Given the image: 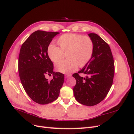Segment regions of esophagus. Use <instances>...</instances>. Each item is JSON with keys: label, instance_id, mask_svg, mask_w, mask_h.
<instances>
[{"label": "esophagus", "instance_id": "1", "mask_svg": "<svg viewBox=\"0 0 134 134\" xmlns=\"http://www.w3.org/2000/svg\"><path fill=\"white\" fill-rule=\"evenodd\" d=\"M65 76L66 78H69V77H70L71 76V75L70 74H66L65 75Z\"/></svg>", "mask_w": 134, "mask_h": 134}]
</instances>
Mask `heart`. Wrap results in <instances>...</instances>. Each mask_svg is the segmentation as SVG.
I'll use <instances>...</instances> for the list:
<instances>
[{
  "mask_svg": "<svg viewBox=\"0 0 134 134\" xmlns=\"http://www.w3.org/2000/svg\"><path fill=\"white\" fill-rule=\"evenodd\" d=\"M58 42L60 48L53 43L47 47V55L52 62L62 59L66 53V60H60L55 64L58 71L69 74L76 70L78 66L83 67L90 62L94 50L92 39L81 35L67 34L61 36Z\"/></svg>",
  "mask_w": 134,
  "mask_h": 134,
  "instance_id": "b5f03b06",
  "label": "heart"
}]
</instances>
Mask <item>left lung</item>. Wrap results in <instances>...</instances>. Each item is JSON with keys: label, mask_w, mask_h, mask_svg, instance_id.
<instances>
[{"label": "left lung", "mask_w": 134, "mask_h": 134, "mask_svg": "<svg viewBox=\"0 0 134 134\" xmlns=\"http://www.w3.org/2000/svg\"><path fill=\"white\" fill-rule=\"evenodd\" d=\"M94 50L91 59L78 73L72 76L76 83L73 88L76 100L85 106H93L102 101L111 88L115 73V64L108 44L96 34H89Z\"/></svg>", "instance_id": "obj_1"}]
</instances>
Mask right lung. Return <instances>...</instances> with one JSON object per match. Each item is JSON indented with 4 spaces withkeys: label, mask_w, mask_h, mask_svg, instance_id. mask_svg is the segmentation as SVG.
<instances>
[{
    "label": "right lung",
    "mask_w": 134,
    "mask_h": 134,
    "mask_svg": "<svg viewBox=\"0 0 134 134\" xmlns=\"http://www.w3.org/2000/svg\"><path fill=\"white\" fill-rule=\"evenodd\" d=\"M59 32L36 31L21 47L18 58L19 78L24 90L34 102L40 104L52 102L58 98L64 75L53 71L54 65L47 55V47ZM52 74L48 81L46 75Z\"/></svg>",
    "instance_id": "obj_1"
}]
</instances>
